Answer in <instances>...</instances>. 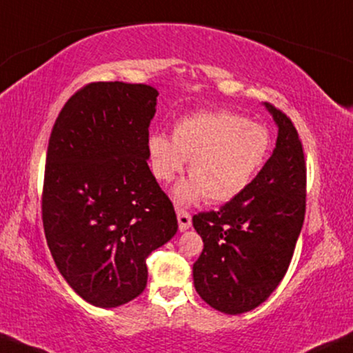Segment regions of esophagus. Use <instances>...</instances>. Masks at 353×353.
Instances as JSON below:
<instances>
[{
	"label": "esophagus",
	"mask_w": 353,
	"mask_h": 353,
	"mask_svg": "<svg viewBox=\"0 0 353 353\" xmlns=\"http://www.w3.org/2000/svg\"><path fill=\"white\" fill-rule=\"evenodd\" d=\"M176 216H178V225H180V231H185L191 226V214L185 209H176Z\"/></svg>",
	"instance_id": "obj_1"
}]
</instances>
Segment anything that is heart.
Listing matches in <instances>:
<instances>
[{
    "instance_id": "1",
    "label": "heart",
    "mask_w": 353,
    "mask_h": 353,
    "mask_svg": "<svg viewBox=\"0 0 353 353\" xmlns=\"http://www.w3.org/2000/svg\"><path fill=\"white\" fill-rule=\"evenodd\" d=\"M268 130L230 110L197 112L178 120L172 138L152 133L148 138V156L152 175L172 181L190 161L191 180L175 188L181 204L205 197L210 204L234 199L254 180L267 161Z\"/></svg>"
}]
</instances>
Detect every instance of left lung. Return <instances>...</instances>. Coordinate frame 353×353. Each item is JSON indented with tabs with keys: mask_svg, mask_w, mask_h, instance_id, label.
<instances>
[{
	"mask_svg": "<svg viewBox=\"0 0 353 353\" xmlns=\"http://www.w3.org/2000/svg\"><path fill=\"white\" fill-rule=\"evenodd\" d=\"M278 123L276 148L245 190L192 225L204 249L192 265L199 296L230 315L267 301L291 263L305 219L307 165L294 122L265 103Z\"/></svg>",
	"mask_w": 353,
	"mask_h": 353,
	"instance_id": "8db88e82",
	"label": "left lung"
}]
</instances>
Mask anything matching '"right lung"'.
<instances>
[{
  "mask_svg": "<svg viewBox=\"0 0 353 353\" xmlns=\"http://www.w3.org/2000/svg\"><path fill=\"white\" fill-rule=\"evenodd\" d=\"M157 94L149 85L91 81L52 125L43 228L62 276L96 307L138 297L149 254L178 230L172 201L148 165Z\"/></svg>",
  "mask_w": 353,
  "mask_h": 353,
  "instance_id": "add662e5",
  "label": "right lung"
}]
</instances>
